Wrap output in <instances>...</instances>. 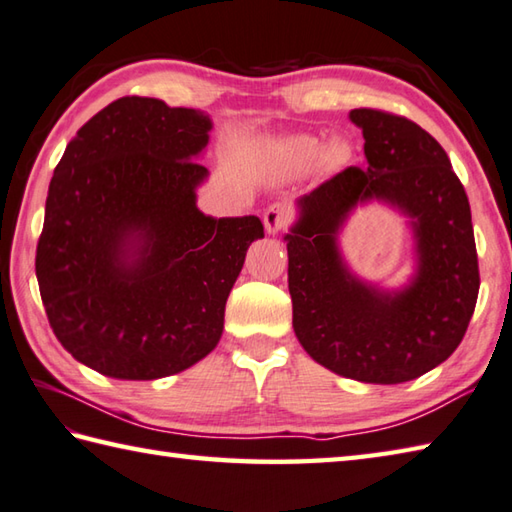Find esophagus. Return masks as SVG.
Returning a JSON list of instances; mask_svg holds the SVG:
<instances>
[{
	"mask_svg": "<svg viewBox=\"0 0 512 512\" xmlns=\"http://www.w3.org/2000/svg\"><path fill=\"white\" fill-rule=\"evenodd\" d=\"M288 210H286V206H282V204H273V206H268L266 208V213H264V226H266V230L268 233H279V230H284L286 226H288Z\"/></svg>",
	"mask_w": 512,
	"mask_h": 512,
	"instance_id": "esophagus-1",
	"label": "esophagus"
}]
</instances>
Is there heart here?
I'll use <instances>...</instances> for the list:
<instances>
[{
    "mask_svg": "<svg viewBox=\"0 0 512 512\" xmlns=\"http://www.w3.org/2000/svg\"><path fill=\"white\" fill-rule=\"evenodd\" d=\"M324 144L319 142L313 135H295L288 137L284 142H279L277 146V155L282 159L284 166L290 170H306L308 166H313L319 155H322ZM342 159V150L333 146L326 153V162L328 164H337Z\"/></svg>",
    "mask_w": 512,
    "mask_h": 512,
    "instance_id": "b5f03b06",
    "label": "heart"
}]
</instances>
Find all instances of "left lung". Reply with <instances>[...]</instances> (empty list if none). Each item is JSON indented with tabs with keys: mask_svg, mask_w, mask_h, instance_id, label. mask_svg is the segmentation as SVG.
Wrapping results in <instances>:
<instances>
[{
	"mask_svg": "<svg viewBox=\"0 0 512 512\" xmlns=\"http://www.w3.org/2000/svg\"><path fill=\"white\" fill-rule=\"evenodd\" d=\"M362 128L366 168L348 166L299 199L286 235L293 328L306 353L337 375L402 384L455 353L477 304L479 264L466 190L446 150L408 117L350 110ZM386 198L416 219L418 275L399 294L350 276L336 250L347 213Z\"/></svg>",
	"mask_w": 512,
	"mask_h": 512,
	"instance_id": "obj_1",
	"label": "left lung"
}]
</instances>
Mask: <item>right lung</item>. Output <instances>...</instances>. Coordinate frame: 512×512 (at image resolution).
Returning a JSON list of instances; mask_svg holds the SVG:
<instances>
[{
	"label": "right lung",
	"instance_id": "add662e5",
	"mask_svg": "<svg viewBox=\"0 0 512 512\" xmlns=\"http://www.w3.org/2000/svg\"><path fill=\"white\" fill-rule=\"evenodd\" d=\"M210 119L122 97L77 130L50 179L35 273L48 324L77 362L157 379L204 359L259 217H206L195 162Z\"/></svg>",
	"mask_w": 512,
	"mask_h": 512
}]
</instances>
